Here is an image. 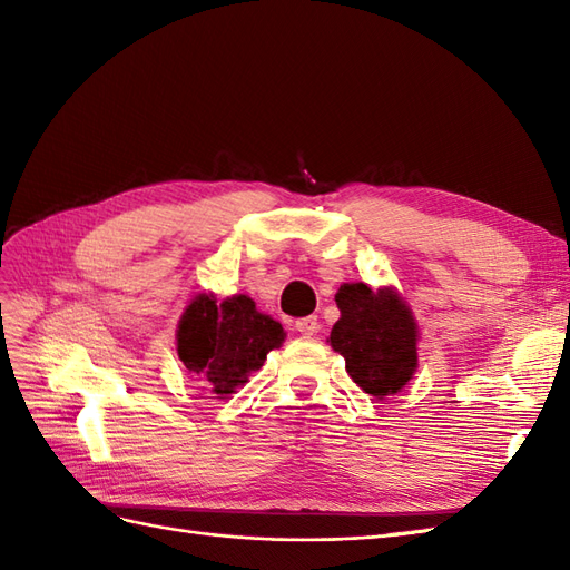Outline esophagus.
<instances>
[{"label": "esophagus", "instance_id": "1", "mask_svg": "<svg viewBox=\"0 0 570 570\" xmlns=\"http://www.w3.org/2000/svg\"><path fill=\"white\" fill-rule=\"evenodd\" d=\"M295 327L297 331L304 335V337H312V335H316L318 333V318L316 316H306V318H299L297 323H295Z\"/></svg>", "mask_w": 570, "mask_h": 570}]
</instances>
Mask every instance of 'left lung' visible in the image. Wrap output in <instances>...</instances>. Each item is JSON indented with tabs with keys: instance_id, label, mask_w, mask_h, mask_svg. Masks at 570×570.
Here are the masks:
<instances>
[{
	"instance_id": "left-lung-1",
	"label": "left lung",
	"mask_w": 570,
	"mask_h": 570,
	"mask_svg": "<svg viewBox=\"0 0 570 570\" xmlns=\"http://www.w3.org/2000/svg\"><path fill=\"white\" fill-rule=\"evenodd\" d=\"M340 321L331 347L344 356L352 381L375 400L396 394L419 366V325L394 287L344 283L335 295Z\"/></svg>"
}]
</instances>
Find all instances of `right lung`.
I'll return each instance as SVG.
<instances>
[{"instance_id": "1", "label": "right lung", "mask_w": 570, "mask_h": 570, "mask_svg": "<svg viewBox=\"0 0 570 570\" xmlns=\"http://www.w3.org/2000/svg\"><path fill=\"white\" fill-rule=\"evenodd\" d=\"M176 340L187 373L226 396L264 366L266 354L283 344L285 331L278 321L256 312L247 295L218 302L202 292L183 312Z\"/></svg>"}]
</instances>
